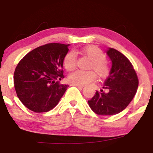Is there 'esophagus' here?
<instances>
[{
	"label": "esophagus",
	"mask_w": 153,
	"mask_h": 153,
	"mask_svg": "<svg viewBox=\"0 0 153 153\" xmlns=\"http://www.w3.org/2000/svg\"><path fill=\"white\" fill-rule=\"evenodd\" d=\"M71 85H75V86H77V87H78V88H83V87H84L83 85H78V84H75V83H72Z\"/></svg>",
	"instance_id": "34e87169"
}]
</instances>
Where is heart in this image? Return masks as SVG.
I'll use <instances>...</instances> for the list:
<instances>
[{
    "label": "heart",
    "instance_id": "b5f03b06",
    "mask_svg": "<svg viewBox=\"0 0 153 153\" xmlns=\"http://www.w3.org/2000/svg\"><path fill=\"white\" fill-rule=\"evenodd\" d=\"M82 51L92 60L89 67L90 69L96 71L101 78H105L109 74L110 66L106 61V56L99 47L88 46L84 47ZM63 65L68 71H73L76 68L77 55L74 51H71L65 54L63 59ZM95 72L94 71H84L78 70L71 73L68 79L73 83L85 85L94 81L96 78Z\"/></svg>",
    "mask_w": 153,
    "mask_h": 153
}]
</instances>
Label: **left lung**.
Wrapping results in <instances>:
<instances>
[{
    "label": "left lung",
    "instance_id": "obj_1",
    "mask_svg": "<svg viewBox=\"0 0 153 153\" xmlns=\"http://www.w3.org/2000/svg\"><path fill=\"white\" fill-rule=\"evenodd\" d=\"M107 54L112 67L103 88L108 92L97 91L88 101L93 111L102 116L114 115L125 109L136 94L139 84L134 67L125 55L114 48L108 49Z\"/></svg>",
    "mask_w": 153,
    "mask_h": 153
}]
</instances>
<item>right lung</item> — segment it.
<instances>
[{
	"mask_svg": "<svg viewBox=\"0 0 153 153\" xmlns=\"http://www.w3.org/2000/svg\"><path fill=\"white\" fill-rule=\"evenodd\" d=\"M69 45L49 43L27 53L18 63L13 75L17 96L26 108L36 113L52 110L64 95L68 85L64 78L63 59Z\"/></svg>",
	"mask_w": 153,
	"mask_h": 153,
	"instance_id": "1",
	"label": "right lung"
}]
</instances>
